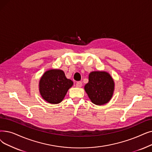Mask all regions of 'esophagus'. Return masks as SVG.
Listing matches in <instances>:
<instances>
[{"label": "esophagus", "mask_w": 152, "mask_h": 152, "mask_svg": "<svg viewBox=\"0 0 152 152\" xmlns=\"http://www.w3.org/2000/svg\"><path fill=\"white\" fill-rule=\"evenodd\" d=\"M82 85L83 84H82V83L81 81H77L76 84V87H77V88H81L82 86Z\"/></svg>", "instance_id": "34e87169"}]
</instances>
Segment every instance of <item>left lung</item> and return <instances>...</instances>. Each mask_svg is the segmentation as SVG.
Segmentation results:
<instances>
[{"label":"left lung","mask_w":152,"mask_h":152,"mask_svg":"<svg viewBox=\"0 0 152 152\" xmlns=\"http://www.w3.org/2000/svg\"><path fill=\"white\" fill-rule=\"evenodd\" d=\"M84 89L92 103L104 105L113 95L114 82L107 72L93 71L89 75V82L85 85Z\"/></svg>","instance_id":"1"}]
</instances>
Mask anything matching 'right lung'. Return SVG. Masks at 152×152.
Here are the masks:
<instances>
[{"label": "right lung", "instance_id": "obj_1", "mask_svg": "<svg viewBox=\"0 0 152 152\" xmlns=\"http://www.w3.org/2000/svg\"><path fill=\"white\" fill-rule=\"evenodd\" d=\"M73 82L67 79L60 69L46 71L39 83V92L46 101L51 104L61 102Z\"/></svg>", "mask_w": 152, "mask_h": 152}]
</instances>
